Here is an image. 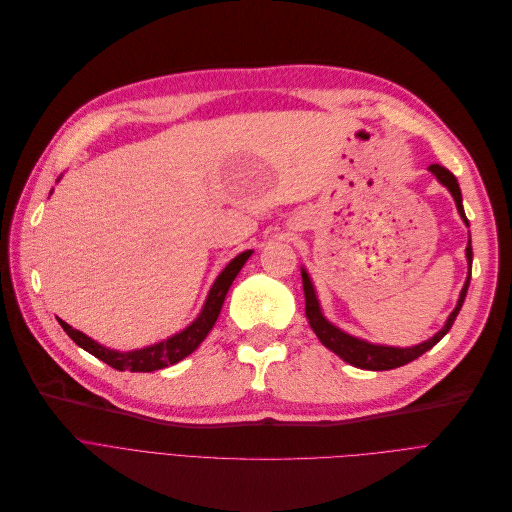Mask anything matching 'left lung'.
Wrapping results in <instances>:
<instances>
[{
    "instance_id": "1",
    "label": "left lung",
    "mask_w": 512,
    "mask_h": 512,
    "mask_svg": "<svg viewBox=\"0 0 512 512\" xmlns=\"http://www.w3.org/2000/svg\"><path fill=\"white\" fill-rule=\"evenodd\" d=\"M430 171L438 177V182L442 186L448 188V192L453 194L455 202H457V208H459V215L463 217V221L467 223L469 227V221L465 217V210H463V198H461V188L457 184V177L450 173L446 167L442 165H430ZM467 262H469V268H471V262H473V252H471V246H467ZM302 281H304V295H306V318L312 326V330L316 333V337L320 339V343L324 347H328L333 353H337L343 362L355 366V368H362V370H374V372H380V370H393V368H399V366H405L409 362H413V359H417L419 355H424L428 349H432L446 333L450 330V326H453V322L457 320V314L461 312V306L465 302V295H467V289H469V281H471V273L465 281V287L461 291V297H459V304L457 308L453 310V314L448 316L446 324L442 330H438V333L422 343V345H415V347H405V349H399V347H384V345H372L368 341H362V339H355L347 333H343V330H339L337 326L330 324L322 312H320V304H318V297H316V291L312 287V281L308 277L306 270H302Z\"/></svg>"
}]
</instances>
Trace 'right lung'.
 I'll return each mask as SVG.
<instances>
[{"label": "right lung", "mask_w": 512, "mask_h": 512, "mask_svg": "<svg viewBox=\"0 0 512 512\" xmlns=\"http://www.w3.org/2000/svg\"><path fill=\"white\" fill-rule=\"evenodd\" d=\"M252 256V252H242L239 256H235L227 266L223 273L217 277L213 289H210L206 304L200 312V316L186 328L182 333H177L175 337L157 343L153 347L146 349H138V351H128V353H119V351H111L107 347H101L99 343H95L90 337L82 335L80 330L72 328L70 324H66L64 320H59L62 328L68 333V337L82 347L84 351H88L90 355L99 357L101 362H105L107 366L115 368V370H130V372H155V370H163L167 366H173L177 362H182L184 357H188L192 351H196V347L206 339V335L210 333V328L215 326L219 312L223 308L225 295L233 283V279L237 277L239 270L246 264V260Z\"/></svg>", "instance_id": "1"}]
</instances>
